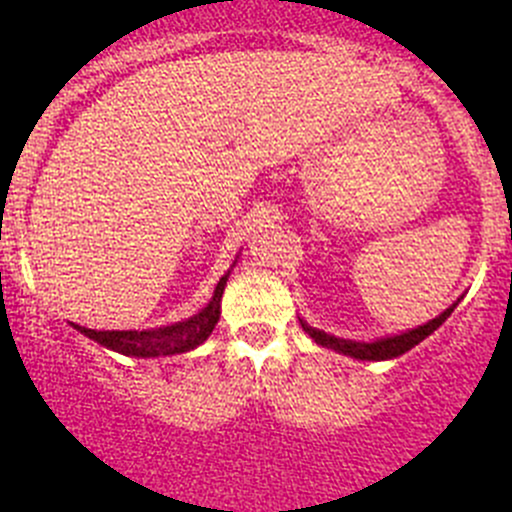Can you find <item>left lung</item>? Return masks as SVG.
<instances>
[{"label": "left lung", "mask_w": 512, "mask_h": 512, "mask_svg": "<svg viewBox=\"0 0 512 512\" xmlns=\"http://www.w3.org/2000/svg\"><path fill=\"white\" fill-rule=\"evenodd\" d=\"M453 307H456V304H451V307H448L446 312H441L436 319H431V322L423 324V327L409 329V332L396 334V337L376 339V342H352V339L332 337V334L319 332V329L309 327V324L304 322V319H299V324H302L304 332H307L309 337L314 339V342L322 344V347L334 349V352H339V354L354 356V359H361V361H384V359H394V356L406 354V352H409V349H414L418 342H423V339H426L428 334L436 332V329L441 327V324L446 322L448 317H451Z\"/></svg>", "instance_id": "8db88e82"}]
</instances>
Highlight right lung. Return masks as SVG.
Returning <instances> with one entry per match:
<instances>
[{"label":"right lung","mask_w":512,"mask_h":512,"mask_svg":"<svg viewBox=\"0 0 512 512\" xmlns=\"http://www.w3.org/2000/svg\"><path fill=\"white\" fill-rule=\"evenodd\" d=\"M227 275H230V272H227ZM227 275L220 277L208 307L200 309L198 314H193V317L185 319V322H175L170 324V327L160 329H143V332H136V329H128V332H98V329L79 327V324H74V327L79 329L84 337L101 344V347L113 349V352L126 356H138V359L190 352V349L200 347V344L213 334L215 324H218L220 299H223Z\"/></svg>","instance_id":"obj_1"}]
</instances>
